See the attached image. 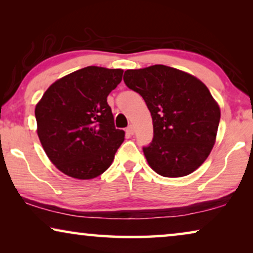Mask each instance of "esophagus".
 <instances>
[{
	"mask_svg": "<svg viewBox=\"0 0 253 253\" xmlns=\"http://www.w3.org/2000/svg\"><path fill=\"white\" fill-rule=\"evenodd\" d=\"M126 133H129L130 136H132V134L134 133V127L133 126H129L126 127Z\"/></svg>",
	"mask_w": 253,
	"mask_h": 253,
	"instance_id": "1",
	"label": "esophagus"
}]
</instances>
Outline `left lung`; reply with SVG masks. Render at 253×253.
Segmentation results:
<instances>
[{
  "mask_svg": "<svg viewBox=\"0 0 253 253\" xmlns=\"http://www.w3.org/2000/svg\"><path fill=\"white\" fill-rule=\"evenodd\" d=\"M123 81L146 102L153 139L143 147L151 168L165 177L195 171L215 143L220 108L206 85L167 65L126 70Z\"/></svg>",
  "mask_w": 253,
  "mask_h": 253,
  "instance_id": "obj_1",
  "label": "left lung"
}]
</instances>
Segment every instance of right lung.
Listing matches in <instances>:
<instances>
[{
  "mask_svg": "<svg viewBox=\"0 0 253 253\" xmlns=\"http://www.w3.org/2000/svg\"><path fill=\"white\" fill-rule=\"evenodd\" d=\"M122 76V69L83 68L51 84L38 102V136L65 175L91 179L112 165L124 131L115 127L107 96Z\"/></svg>",
  "mask_w": 253,
  "mask_h": 253,
  "instance_id": "obj_1",
  "label": "right lung"
}]
</instances>
